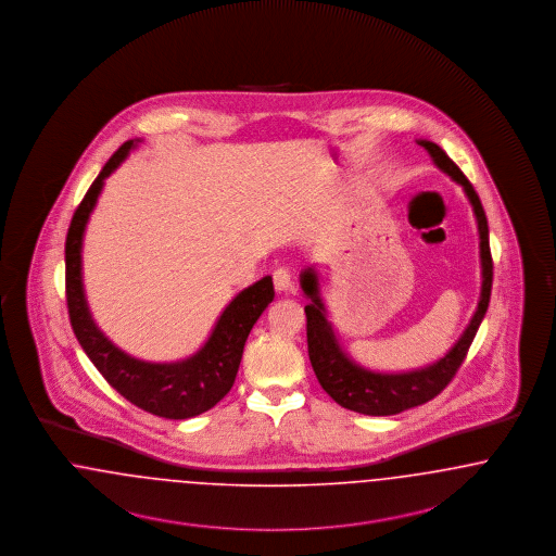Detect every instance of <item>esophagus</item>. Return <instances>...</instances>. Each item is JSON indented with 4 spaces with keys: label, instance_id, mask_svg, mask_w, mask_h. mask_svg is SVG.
Masks as SVG:
<instances>
[{
    "label": "esophagus",
    "instance_id": "esophagus-1",
    "mask_svg": "<svg viewBox=\"0 0 556 556\" xmlns=\"http://www.w3.org/2000/svg\"><path fill=\"white\" fill-rule=\"evenodd\" d=\"M274 287L278 292H292L294 285H292V278H290V271L287 267H278L274 271Z\"/></svg>",
    "mask_w": 556,
    "mask_h": 556
}]
</instances>
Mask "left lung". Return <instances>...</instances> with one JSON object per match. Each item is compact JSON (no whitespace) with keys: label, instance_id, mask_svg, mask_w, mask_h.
Here are the masks:
<instances>
[{"label":"left lung","instance_id":"8db88e82","mask_svg":"<svg viewBox=\"0 0 556 556\" xmlns=\"http://www.w3.org/2000/svg\"><path fill=\"white\" fill-rule=\"evenodd\" d=\"M424 147L435 166L448 174L455 182H459L467 194L473 214L478 219L480 232V260H482V294L478 309L471 317L469 326L465 328L455 346L438 362L426 365L421 369L403 371V374H380L365 369L362 365L349 359L346 353L340 349L332 324L328 321L326 305L319 296V285L314 267H307L301 274V289L312 299L305 305L307 315V349L309 362L314 367L315 376L321 388L339 403L344 409L357 410L363 415H396L401 410L413 409L424 405L438 396L448 382L459 371L460 363L465 362L467 351L476 339V332L482 324L483 315L488 312L490 292H492V255H490V241H488V219L483 212L482 201L460 172L459 166L432 141H417Z\"/></svg>","mask_w":556,"mask_h":556}]
</instances>
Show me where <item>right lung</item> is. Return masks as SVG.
<instances>
[{
    "instance_id": "add662e5",
    "label": "right lung",
    "mask_w": 556,
    "mask_h": 556,
    "mask_svg": "<svg viewBox=\"0 0 556 556\" xmlns=\"http://www.w3.org/2000/svg\"><path fill=\"white\" fill-rule=\"evenodd\" d=\"M135 141L108 160L93 185L74 212L66 235V303L76 340L93 362L108 384L118 390L139 409L166 419H189L217 405L235 384L242 349L253 324L274 299L271 278L266 276L253 287L241 290L222 312L207 342L193 357L176 363H147L126 355L103 337L87 307L83 289V235L96 207L103 180L121 166Z\"/></svg>"
}]
</instances>
